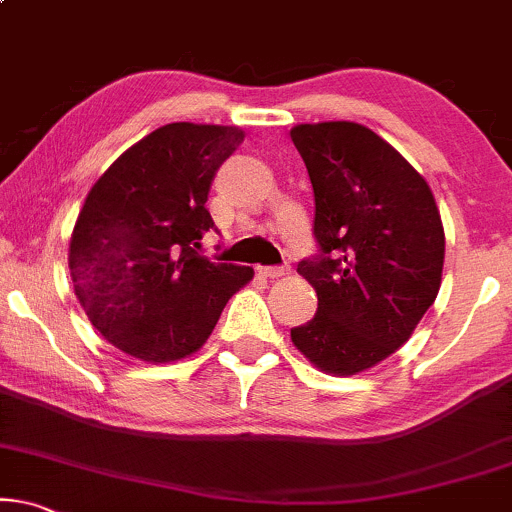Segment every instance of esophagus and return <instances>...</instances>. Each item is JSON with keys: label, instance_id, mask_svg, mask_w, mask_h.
Returning a JSON list of instances; mask_svg holds the SVG:
<instances>
[{"label": "esophagus", "instance_id": "obj_1", "mask_svg": "<svg viewBox=\"0 0 512 512\" xmlns=\"http://www.w3.org/2000/svg\"><path fill=\"white\" fill-rule=\"evenodd\" d=\"M288 267H257V274L264 276V278H281L288 274Z\"/></svg>", "mask_w": 512, "mask_h": 512}]
</instances>
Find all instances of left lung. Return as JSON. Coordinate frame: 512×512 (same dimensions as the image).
<instances>
[{"label": "left lung", "instance_id": "left-lung-1", "mask_svg": "<svg viewBox=\"0 0 512 512\" xmlns=\"http://www.w3.org/2000/svg\"><path fill=\"white\" fill-rule=\"evenodd\" d=\"M290 138L309 170L323 250L297 267L318 313L290 339L316 370L351 377L398 351L435 302L445 229L424 175L367 126L297 124Z\"/></svg>", "mask_w": 512, "mask_h": 512}]
</instances>
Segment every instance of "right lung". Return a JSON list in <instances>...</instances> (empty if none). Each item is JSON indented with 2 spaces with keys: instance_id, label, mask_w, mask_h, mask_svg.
I'll return each mask as SVG.
<instances>
[{
  "instance_id": "obj_1",
  "label": "right lung",
  "mask_w": 512,
  "mask_h": 512,
  "mask_svg": "<svg viewBox=\"0 0 512 512\" xmlns=\"http://www.w3.org/2000/svg\"><path fill=\"white\" fill-rule=\"evenodd\" d=\"M243 138L238 126L166 124L128 147L88 192L67 252L74 295L126 356L154 365L192 356L255 276L196 255L215 227L210 182Z\"/></svg>"
}]
</instances>
